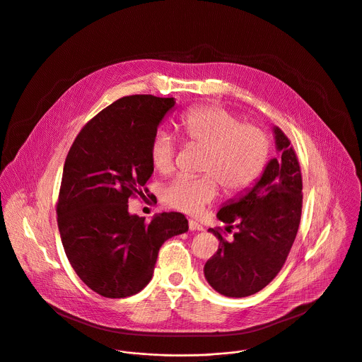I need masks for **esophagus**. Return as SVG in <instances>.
Masks as SVG:
<instances>
[{"mask_svg":"<svg viewBox=\"0 0 362 362\" xmlns=\"http://www.w3.org/2000/svg\"><path fill=\"white\" fill-rule=\"evenodd\" d=\"M189 228H190L192 231H202V230H203V226H202L200 223H197L196 220L190 218V220H189Z\"/></svg>","mask_w":362,"mask_h":362,"instance_id":"34e87169","label":"esophagus"}]
</instances>
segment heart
Here are the masks:
<instances>
[{"label":"heart","instance_id":"1","mask_svg":"<svg viewBox=\"0 0 362 362\" xmlns=\"http://www.w3.org/2000/svg\"><path fill=\"white\" fill-rule=\"evenodd\" d=\"M180 129L189 144L204 148L200 176H177L162 192L163 202L179 211L199 213L218 194V182L230 193L250 189L263 175L269 156V135L257 125L240 124V117L218 105H200L179 117ZM175 136L159 128L149 145V159L160 175L173 170Z\"/></svg>","mask_w":362,"mask_h":362}]
</instances>
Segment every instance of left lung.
<instances>
[{"instance_id":"1","label":"left lung","mask_w":362,"mask_h":362,"mask_svg":"<svg viewBox=\"0 0 362 362\" xmlns=\"http://www.w3.org/2000/svg\"><path fill=\"white\" fill-rule=\"evenodd\" d=\"M279 156L272 159L259 182L227 202L217 218L235 233L224 240L209 228L220 245L204 264L209 284L226 297H247L263 290L283 269L296 240L303 209V177L296 151L274 127Z\"/></svg>"}]
</instances>
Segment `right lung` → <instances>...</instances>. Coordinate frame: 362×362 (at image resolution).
<instances>
[{
	"label": "right lung",
	"mask_w": 362,
	"mask_h": 362,
	"mask_svg": "<svg viewBox=\"0 0 362 362\" xmlns=\"http://www.w3.org/2000/svg\"><path fill=\"white\" fill-rule=\"evenodd\" d=\"M173 106V98H120L81 129L65 159L57 203L62 246L79 279L102 297L144 290L162 245L189 230L177 211L151 223L128 211L131 197L145 196L153 173L149 145Z\"/></svg>",
	"instance_id": "right-lung-1"
}]
</instances>
